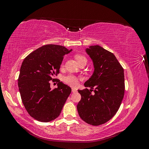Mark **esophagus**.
I'll use <instances>...</instances> for the list:
<instances>
[{
	"label": "esophagus",
	"instance_id": "1",
	"mask_svg": "<svg viewBox=\"0 0 149 149\" xmlns=\"http://www.w3.org/2000/svg\"><path fill=\"white\" fill-rule=\"evenodd\" d=\"M76 91H77V90H76V89L72 88V93H75Z\"/></svg>",
	"mask_w": 149,
	"mask_h": 149
}]
</instances>
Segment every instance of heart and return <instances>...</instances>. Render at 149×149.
Returning a JSON list of instances; mask_svg holds the SVG:
<instances>
[{
    "instance_id": "b5f03b06",
    "label": "heart",
    "mask_w": 149,
    "mask_h": 149,
    "mask_svg": "<svg viewBox=\"0 0 149 149\" xmlns=\"http://www.w3.org/2000/svg\"><path fill=\"white\" fill-rule=\"evenodd\" d=\"M75 59L76 60V61H77L78 63H79L80 62L83 61H87L86 58L82 55H76ZM63 81L66 84L71 86H77L78 83L79 78L74 75L68 74V75L65 76L63 78Z\"/></svg>"
}]
</instances>
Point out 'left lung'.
I'll return each mask as SVG.
<instances>
[{"instance_id":"obj_1","label":"left lung","mask_w":149,"mask_h":149,"mask_svg":"<svg viewBox=\"0 0 149 149\" xmlns=\"http://www.w3.org/2000/svg\"><path fill=\"white\" fill-rule=\"evenodd\" d=\"M86 52L93 61L94 71L84 84L91 89L78 90L81 99L77 109L86 123L100 125L112 119L119 109L125 91L124 69L113 53L100 46H90Z\"/></svg>"}]
</instances>
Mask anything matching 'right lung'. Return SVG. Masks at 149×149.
Listing matches in <instances>:
<instances>
[{
  "label": "right lung",
  "mask_w": 149,
  "mask_h": 149,
  "mask_svg": "<svg viewBox=\"0 0 149 149\" xmlns=\"http://www.w3.org/2000/svg\"><path fill=\"white\" fill-rule=\"evenodd\" d=\"M72 49L57 45H46L30 53L22 62L18 86L26 111L40 122L52 121L60 116L71 89L59 80L52 89L65 54Z\"/></svg>",
  "instance_id": "obj_1"
}]
</instances>
